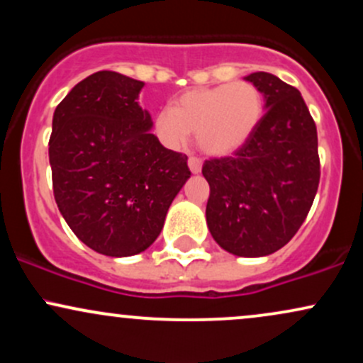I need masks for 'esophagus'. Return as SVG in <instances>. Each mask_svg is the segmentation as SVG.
<instances>
[{"instance_id":"obj_1","label":"esophagus","mask_w":363,"mask_h":363,"mask_svg":"<svg viewBox=\"0 0 363 363\" xmlns=\"http://www.w3.org/2000/svg\"><path fill=\"white\" fill-rule=\"evenodd\" d=\"M187 165H189L191 172L199 174V172H201L203 162H201V158H198V157H189V160H187Z\"/></svg>"}]
</instances>
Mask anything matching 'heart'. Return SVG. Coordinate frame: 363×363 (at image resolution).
Wrapping results in <instances>:
<instances>
[{
	"instance_id": "b5f03b06",
	"label": "heart",
	"mask_w": 363,
	"mask_h": 363,
	"mask_svg": "<svg viewBox=\"0 0 363 363\" xmlns=\"http://www.w3.org/2000/svg\"><path fill=\"white\" fill-rule=\"evenodd\" d=\"M262 116L264 97L254 83H222L186 91L174 109L164 107L155 118V133L165 147L181 148L194 131L203 153L225 157L251 140Z\"/></svg>"
}]
</instances>
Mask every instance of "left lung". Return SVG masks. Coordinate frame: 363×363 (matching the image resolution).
Wrapping results in <instances>:
<instances>
[{"mask_svg":"<svg viewBox=\"0 0 363 363\" xmlns=\"http://www.w3.org/2000/svg\"><path fill=\"white\" fill-rule=\"evenodd\" d=\"M266 114L234 155L210 158L206 223L216 244L244 257L277 252L297 234L318 193V129L301 91L272 73L245 77Z\"/></svg>","mask_w":363,"mask_h":363,"instance_id":"1","label":"left lung"}]
</instances>
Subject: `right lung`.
<instances>
[{
	"label": "right lung",
	"mask_w": 363,
	"mask_h": 363,
	"mask_svg": "<svg viewBox=\"0 0 363 363\" xmlns=\"http://www.w3.org/2000/svg\"><path fill=\"white\" fill-rule=\"evenodd\" d=\"M145 83L97 72L54 111L52 191L62 218L94 251L126 257L150 247L191 177L187 157L162 147L138 104Z\"/></svg>",
	"instance_id": "add662e5"
}]
</instances>
